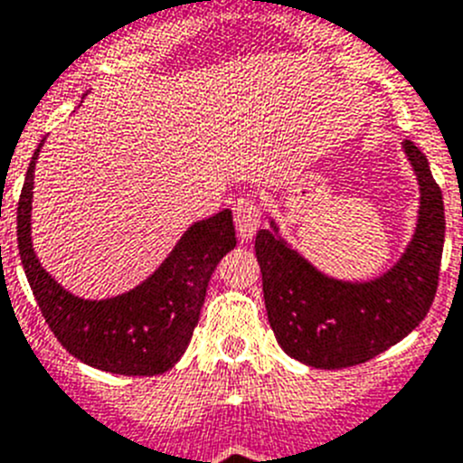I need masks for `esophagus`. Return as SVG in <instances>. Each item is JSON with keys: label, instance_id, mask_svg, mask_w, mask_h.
<instances>
[{"label": "esophagus", "instance_id": "34e87169", "mask_svg": "<svg viewBox=\"0 0 463 463\" xmlns=\"http://www.w3.org/2000/svg\"><path fill=\"white\" fill-rule=\"evenodd\" d=\"M260 223V207L256 200L240 198L235 203V228L242 242L251 240Z\"/></svg>", "mask_w": 463, "mask_h": 463}]
</instances>
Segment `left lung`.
<instances>
[{"label": "left lung", "mask_w": 463, "mask_h": 463, "mask_svg": "<svg viewBox=\"0 0 463 463\" xmlns=\"http://www.w3.org/2000/svg\"><path fill=\"white\" fill-rule=\"evenodd\" d=\"M420 182V216L405 254L368 281L333 279L270 231L256 235L268 321L277 343L300 364L324 371L375 359L420 326L433 303L443 259L445 207L429 160L405 139Z\"/></svg>", "instance_id": "8db88e82"}]
</instances>
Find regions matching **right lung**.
<instances>
[{
  "mask_svg": "<svg viewBox=\"0 0 463 463\" xmlns=\"http://www.w3.org/2000/svg\"><path fill=\"white\" fill-rule=\"evenodd\" d=\"M43 144V142H42ZM42 144L18 200V251L48 328L71 356L116 375H160L182 359L200 319L209 277L235 249L232 212L193 223L154 275L116 298L83 300L48 275L32 249V188Z\"/></svg>",
  "mask_w": 463,
  "mask_h": 463,
  "instance_id": "add662e5",
  "label": "right lung"
}]
</instances>
